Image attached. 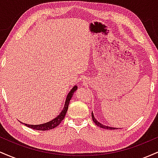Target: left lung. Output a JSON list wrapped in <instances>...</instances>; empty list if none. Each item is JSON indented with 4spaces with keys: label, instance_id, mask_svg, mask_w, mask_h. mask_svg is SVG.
I'll return each mask as SVG.
<instances>
[{
    "label": "left lung",
    "instance_id": "left-lung-1",
    "mask_svg": "<svg viewBox=\"0 0 158 158\" xmlns=\"http://www.w3.org/2000/svg\"><path fill=\"white\" fill-rule=\"evenodd\" d=\"M91 116H92V119H93V121L94 122L97 126H98L99 127H100V128H106V129H109V130H114V129H117V128H114V127H110V126H105V125L102 124L101 123H99V121L97 120V119L94 117V114H93V112L91 113Z\"/></svg>",
    "mask_w": 158,
    "mask_h": 158
}]
</instances>
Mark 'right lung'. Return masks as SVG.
<instances>
[{"label": "right lung", "instance_id": "add662e5", "mask_svg": "<svg viewBox=\"0 0 158 158\" xmlns=\"http://www.w3.org/2000/svg\"><path fill=\"white\" fill-rule=\"evenodd\" d=\"M77 88H78L77 85H75V86L70 90V91L69 92L68 96H67L64 108H63V109L61 111V113L59 114L57 117H55L53 119L50 120V122L45 123H43V124H40V125H29V124H26V123H22V124H24L25 126L29 127V128H31L32 129L39 130V131H48V130H50V129H52V128H56V127L59 126L61 121L64 119L65 115H66L67 111H68V106H69V103H70V99H71L72 97H73L74 92L77 90Z\"/></svg>", "mask_w": 158, "mask_h": 158}]
</instances>
